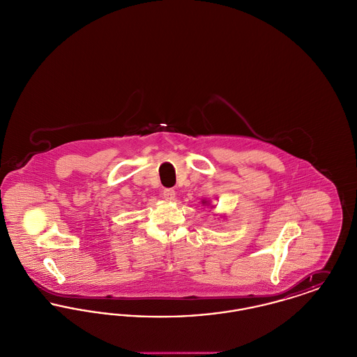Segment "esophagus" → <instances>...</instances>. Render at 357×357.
I'll return each mask as SVG.
<instances>
[{"label": "esophagus", "instance_id": "esophagus-1", "mask_svg": "<svg viewBox=\"0 0 357 357\" xmlns=\"http://www.w3.org/2000/svg\"><path fill=\"white\" fill-rule=\"evenodd\" d=\"M163 198L166 199V201H169V202H172V201H175V191L172 190V188H165L163 190Z\"/></svg>", "mask_w": 357, "mask_h": 357}]
</instances>
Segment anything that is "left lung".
<instances>
[{
    "mask_svg": "<svg viewBox=\"0 0 357 357\" xmlns=\"http://www.w3.org/2000/svg\"><path fill=\"white\" fill-rule=\"evenodd\" d=\"M201 202H202V204H204V206H207V207H208V206H210V207H213V206H211V204H210V201H207V199H202V201H201ZM220 217H221V218H223V220H225V215H220Z\"/></svg>",
    "mask_w": 357,
    "mask_h": 357,
    "instance_id": "1",
    "label": "left lung"
}]
</instances>
